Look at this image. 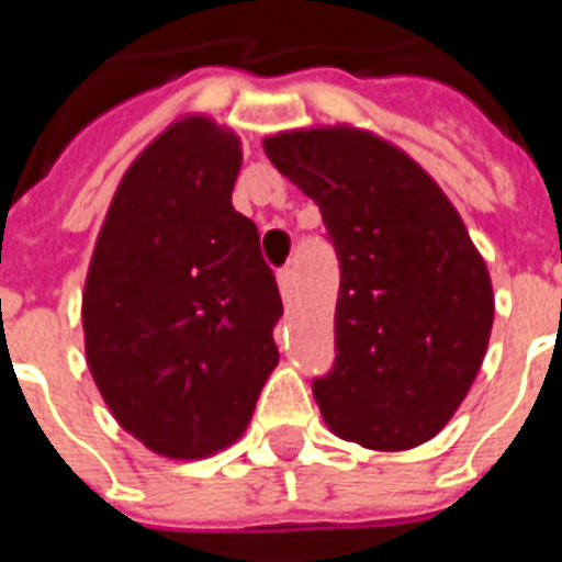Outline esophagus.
<instances>
[{
	"label": "esophagus",
	"mask_w": 562,
	"mask_h": 562,
	"mask_svg": "<svg viewBox=\"0 0 562 562\" xmlns=\"http://www.w3.org/2000/svg\"><path fill=\"white\" fill-rule=\"evenodd\" d=\"M277 282H280L282 297H291V291H294V268H282V271L277 273Z\"/></svg>",
	"instance_id": "obj_1"
}]
</instances>
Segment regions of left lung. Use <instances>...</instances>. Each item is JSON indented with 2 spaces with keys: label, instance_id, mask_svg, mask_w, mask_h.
<instances>
[{
  "label": "left lung",
  "instance_id": "obj_1",
  "mask_svg": "<svg viewBox=\"0 0 562 562\" xmlns=\"http://www.w3.org/2000/svg\"><path fill=\"white\" fill-rule=\"evenodd\" d=\"M280 175L321 206L341 265L335 364L312 391L326 426L400 452L452 419L481 370L493 285L443 189L350 125L265 136Z\"/></svg>",
  "mask_w": 562,
  "mask_h": 562
}]
</instances>
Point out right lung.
Masks as SVG:
<instances>
[{
  "label": "right lung",
  "mask_w": 562,
  "mask_h": 562,
  "mask_svg": "<svg viewBox=\"0 0 562 562\" xmlns=\"http://www.w3.org/2000/svg\"><path fill=\"white\" fill-rule=\"evenodd\" d=\"M241 143L183 116L145 148L95 238L81 321L87 364L119 426L198 461L245 435L280 361L282 300L259 229L233 210Z\"/></svg>",
  "instance_id": "add662e5"
}]
</instances>
